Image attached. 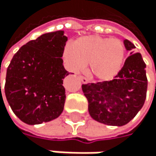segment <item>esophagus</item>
<instances>
[{"label": "esophagus", "instance_id": "obj_1", "mask_svg": "<svg viewBox=\"0 0 156 156\" xmlns=\"http://www.w3.org/2000/svg\"><path fill=\"white\" fill-rule=\"evenodd\" d=\"M80 80H81V81H82V83H88V82H89V80L87 79V77H86V76H80Z\"/></svg>", "mask_w": 156, "mask_h": 156}]
</instances>
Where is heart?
Returning <instances> with one entry per match:
<instances>
[{"label": "heart", "instance_id": "obj_1", "mask_svg": "<svg viewBox=\"0 0 156 156\" xmlns=\"http://www.w3.org/2000/svg\"><path fill=\"white\" fill-rule=\"evenodd\" d=\"M62 57L70 70L82 71L90 65L91 75L100 80H108L122 69L125 60V47L116 38L98 35L83 36L66 45Z\"/></svg>", "mask_w": 156, "mask_h": 156}]
</instances>
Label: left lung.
I'll list each match as a JSON object with an SVG mask.
<instances>
[{"label": "left lung", "mask_w": 156, "mask_h": 156, "mask_svg": "<svg viewBox=\"0 0 156 156\" xmlns=\"http://www.w3.org/2000/svg\"><path fill=\"white\" fill-rule=\"evenodd\" d=\"M123 43L130 55L115 79L82 85L91 117L104 124L116 126L128 123L141 109L148 86L146 64L141 54L133 53L136 47L129 40L125 39Z\"/></svg>", "instance_id": "8db88e82"}]
</instances>
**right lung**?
Wrapping results in <instances>:
<instances>
[{
  "instance_id": "add662e5",
  "label": "right lung",
  "mask_w": 156,
  "mask_h": 156,
  "mask_svg": "<svg viewBox=\"0 0 156 156\" xmlns=\"http://www.w3.org/2000/svg\"><path fill=\"white\" fill-rule=\"evenodd\" d=\"M66 41L63 31L48 33L28 42L14 55L4 93L13 112L23 122L40 124L62 114L66 97L62 82L69 75L62 59Z\"/></svg>"
}]
</instances>
